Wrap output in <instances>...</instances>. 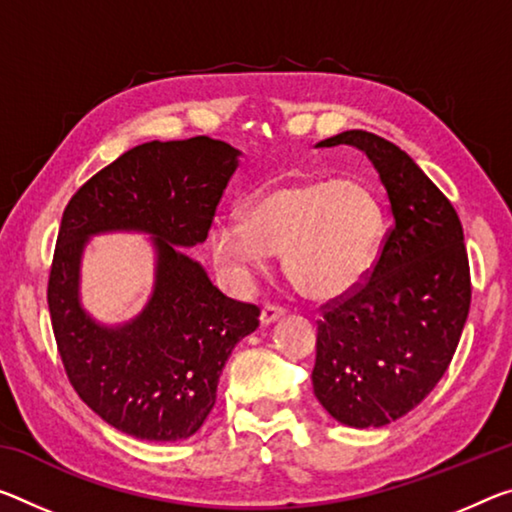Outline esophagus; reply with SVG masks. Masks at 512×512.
<instances>
[{"mask_svg": "<svg viewBox=\"0 0 512 512\" xmlns=\"http://www.w3.org/2000/svg\"><path fill=\"white\" fill-rule=\"evenodd\" d=\"M280 316H285V307L266 303V305L262 307V314H259V321H262V326H269V323L278 321Z\"/></svg>", "mask_w": 512, "mask_h": 512, "instance_id": "1", "label": "esophagus"}]
</instances>
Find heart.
<instances>
[{
    "label": "heart",
    "mask_w": 512,
    "mask_h": 512,
    "mask_svg": "<svg viewBox=\"0 0 512 512\" xmlns=\"http://www.w3.org/2000/svg\"><path fill=\"white\" fill-rule=\"evenodd\" d=\"M385 214L360 180H287L264 186L241 207V221L209 232L214 262L253 285L282 253L291 285L310 298H335L360 285L376 262Z\"/></svg>",
    "instance_id": "obj_1"
}]
</instances>
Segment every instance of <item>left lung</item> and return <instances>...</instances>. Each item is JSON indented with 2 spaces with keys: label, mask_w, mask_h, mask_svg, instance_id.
<instances>
[{
  "label": "left lung",
  "mask_w": 512,
  "mask_h": 512,
  "mask_svg": "<svg viewBox=\"0 0 512 512\" xmlns=\"http://www.w3.org/2000/svg\"><path fill=\"white\" fill-rule=\"evenodd\" d=\"M355 145L383 182L394 223L369 278L323 305L312 385L339 424L380 428L440 383L472 300L456 209L399 145L351 129L316 143Z\"/></svg>",
  "instance_id": "1"
}]
</instances>
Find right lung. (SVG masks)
Segmentation results:
<instances>
[{
	"label": "right lung",
	"instance_id": "add662e5",
	"mask_svg": "<svg viewBox=\"0 0 512 512\" xmlns=\"http://www.w3.org/2000/svg\"><path fill=\"white\" fill-rule=\"evenodd\" d=\"M239 150L209 136L150 141L93 175L70 198L56 239L47 303L63 367L79 399L139 440H186L205 424L232 348L259 326V307L227 298L184 253L207 239ZM153 237L149 305L120 327L78 300L80 255L102 231Z\"/></svg>",
	"mask_w": 512,
	"mask_h": 512
}]
</instances>
